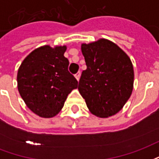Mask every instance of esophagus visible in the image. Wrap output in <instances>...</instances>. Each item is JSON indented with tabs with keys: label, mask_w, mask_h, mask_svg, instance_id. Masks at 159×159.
Listing matches in <instances>:
<instances>
[{
	"label": "esophagus",
	"mask_w": 159,
	"mask_h": 159,
	"mask_svg": "<svg viewBox=\"0 0 159 159\" xmlns=\"http://www.w3.org/2000/svg\"><path fill=\"white\" fill-rule=\"evenodd\" d=\"M75 76H76V80L78 81V80L80 79V76H81V72H80V71H78V72L76 73V75H75Z\"/></svg>",
	"instance_id": "34e87169"
}]
</instances>
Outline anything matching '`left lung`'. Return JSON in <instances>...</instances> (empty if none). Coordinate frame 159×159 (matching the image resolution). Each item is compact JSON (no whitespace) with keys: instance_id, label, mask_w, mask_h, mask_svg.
Listing matches in <instances>:
<instances>
[{"instance_id":"obj_1","label":"left lung","mask_w":159,"mask_h":159,"mask_svg":"<svg viewBox=\"0 0 159 159\" xmlns=\"http://www.w3.org/2000/svg\"><path fill=\"white\" fill-rule=\"evenodd\" d=\"M87 69L83 70L78 90L87 107L97 117L117 113L132 93L134 69L131 60L113 42L100 39L82 44Z\"/></svg>"}]
</instances>
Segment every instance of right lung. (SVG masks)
<instances>
[{
	"mask_svg": "<svg viewBox=\"0 0 159 159\" xmlns=\"http://www.w3.org/2000/svg\"><path fill=\"white\" fill-rule=\"evenodd\" d=\"M66 46L46 45L30 53L18 70V89L30 110L39 117H54L77 81L68 70Z\"/></svg>",
	"mask_w": 159,
	"mask_h": 159,
	"instance_id": "add662e5",
	"label": "right lung"
}]
</instances>
